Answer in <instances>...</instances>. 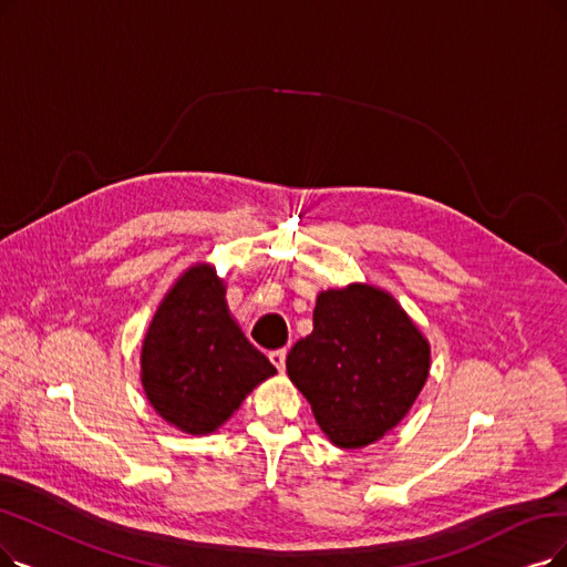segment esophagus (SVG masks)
Here are the masks:
<instances>
[{
	"label": "esophagus",
	"mask_w": 567,
	"mask_h": 567,
	"mask_svg": "<svg viewBox=\"0 0 567 567\" xmlns=\"http://www.w3.org/2000/svg\"><path fill=\"white\" fill-rule=\"evenodd\" d=\"M269 360H271V365H275L279 372H284V368H286V351L284 349L269 351Z\"/></svg>",
	"instance_id": "1"
}]
</instances>
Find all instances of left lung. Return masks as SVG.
Wrapping results in <instances>:
<instances>
[{"mask_svg":"<svg viewBox=\"0 0 567 567\" xmlns=\"http://www.w3.org/2000/svg\"><path fill=\"white\" fill-rule=\"evenodd\" d=\"M430 368V347L402 307L379 288L353 284L316 300L313 332L286 358L316 423L332 444L377 442L410 412Z\"/></svg>","mask_w":567,"mask_h":567,"instance_id":"left-lung-1","label":"left lung"}]
</instances>
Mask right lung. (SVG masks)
<instances>
[{
    "label": "right lung",
    "instance_id": "add662e5",
    "mask_svg": "<svg viewBox=\"0 0 567 567\" xmlns=\"http://www.w3.org/2000/svg\"><path fill=\"white\" fill-rule=\"evenodd\" d=\"M225 305L214 267L197 265L167 292L144 339L142 383L155 412L178 430L205 435L275 374Z\"/></svg>",
    "mask_w": 567,
    "mask_h": 567
}]
</instances>
